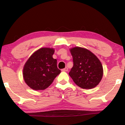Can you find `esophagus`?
<instances>
[{"label":"esophagus","mask_w":125,"mask_h":125,"mask_svg":"<svg viewBox=\"0 0 125 125\" xmlns=\"http://www.w3.org/2000/svg\"><path fill=\"white\" fill-rule=\"evenodd\" d=\"M62 71H68V68L67 67H65L64 69H62Z\"/></svg>","instance_id":"esophagus-1"}]
</instances>
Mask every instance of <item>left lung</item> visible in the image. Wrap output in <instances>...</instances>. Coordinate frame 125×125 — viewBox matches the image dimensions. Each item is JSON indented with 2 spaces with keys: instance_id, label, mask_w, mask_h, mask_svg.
<instances>
[{
  "instance_id": "obj_1",
  "label": "left lung",
  "mask_w": 125,
  "mask_h": 125,
  "mask_svg": "<svg viewBox=\"0 0 125 125\" xmlns=\"http://www.w3.org/2000/svg\"><path fill=\"white\" fill-rule=\"evenodd\" d=\"M73 66L69 74L75 83L84 89H93L98 85L103 76V67L95 55L84 48L70 49Z\"/></svg>"
}]
</instances>
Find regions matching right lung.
<instances>
[{"label":"right lung","instance_id":"obj_1","mask_svg":"<svg viewBox=\"0 0 125 125\" xmlns=\"http://www.w3.org/2000/svg\"><path fill=\"white\" fill-rule=\"evenodd\" d=\"M54 50L42 48L35 51L27 60L23 68L25 82L35 90H44L61 73L57 61L52 58Z\"/></svg>","mask_w":125,"mask_h":125}]
</instances>
